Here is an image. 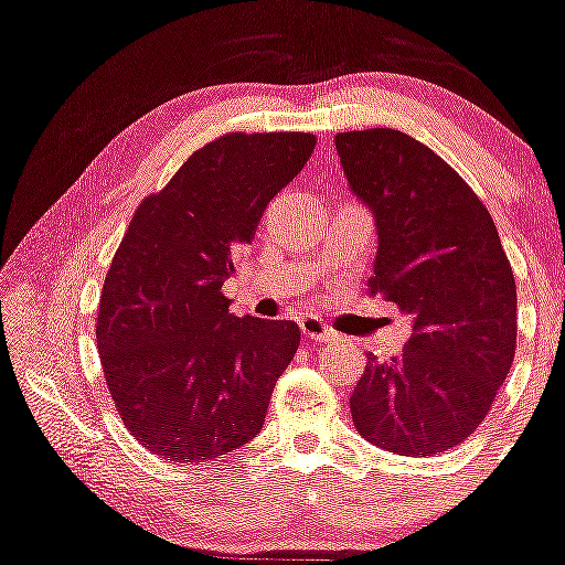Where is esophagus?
Instances as JSON below:
<instances>
[{
  "mask_svg": "<svg viewBox=\"0 0 565 565\" xmlns=\"http://www.w3.org/2000/svg\"><path fill=\"white\" fill-rule=\"evenodd\" d=\"M300 329H302L305 339H310V342H334L337 339L334 331H331L329 326H326L321 318H316V316H302Z\"/></svg>",
  "mask_w": 565,
  "mask_h": 565,
  "instance_id": "1",
  "label": "esophagus"
}]
</instances>
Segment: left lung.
<instances>
[{
	"label": "left lung",
	"instance_id": "1",
	"mask_svg": "<svg viewBox=\"0 0 565 565\" xmlns=\"http://www.w3.org/2000/svg\"><path fill=\"white\" fill-rule=\"evenodd\" d=\"M348 181L376 215L369 281L413 318L405 350L369 358L350 397L360 437L424 458L471 437L515 358V278L492 215L439 154L394 128L337 134Z\"/></svg>",
	"mask_w": 565,
	"mask_h": 565
}]
</instances>
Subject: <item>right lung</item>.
Instances as JSON below:
<instances>
[{
  "instance_id": "obj_1",
  "label": "right lung",
  "mask_w": 565,
  "mask_h": 565,
  "mask_svg": "<svg viewBox=\"0 0 565 565\" xmlns=\"http://www.w3.org/2000/svg\"><path fill=\"white\" fill-rule=\"evenodd\" d=\"M312 149L302 131L217 136L136 207L99 295L97 350L126 429L149 452L205 463L263 429L300 326L236 318L221 287Z\"/></svg>"
}]
</instances>
